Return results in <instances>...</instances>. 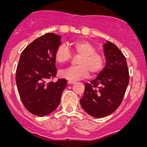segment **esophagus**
<instances>
[{
  "label": "esophagus",
  "instance_id": "obj_1",
  "mask_svg": "<svg viewBox=\"0 0 147 147\" xmlns=\"http://www.w3.org/2000/svg\"><path fill=\"white\" fill-rule=\"evenodd\" d=\"M76 82L75 81H73V80H68L67 81V84H75Z\"/></svg>",
  "mask_w": 147,
  "mask_h": 147
}]
</instances>
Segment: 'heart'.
<instances>
[{
    "label": "heart",
    "instance_id": "heart-1",
    "mask_svg": "<svg viewBox=\"0 0 147 147\" xmlns=\"http://www.w3.org/2000/svg\"><path fill=\"white\" fill-rule=\"evenodd\" d=\"M76 55L80 57L78 65L71 66L59 71V77L70 80H78L87 77L90 71L92 75L98 74L104 65V56L96 52V48L89 41L84 39L78 40L71 44ZM71 57V51L65 44H61L55 51L56 61L63 63Z\"/></svg>",
    "mask_w": 147,
    "mask_h": 147
}]
</instances>
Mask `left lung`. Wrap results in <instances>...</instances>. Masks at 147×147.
<instances>
[{
  "label": "left lung",
  "mask_w": 147,
  "mask_h": 147,
  "mask_svg": "<svg viewBox=\"0 0 147 147\" xmlns=\"http://www.w3.org/2000/svg\"><path fill=\"white\" fill-rule=\"evenodd\" d=\"M106 65L95 79L85 84L80 104L94 118H103L114 112L123 100L129 82L126 58L110 41L103 45Z\"/></svg>",
  "instance_id": "1"
}]
</instances>
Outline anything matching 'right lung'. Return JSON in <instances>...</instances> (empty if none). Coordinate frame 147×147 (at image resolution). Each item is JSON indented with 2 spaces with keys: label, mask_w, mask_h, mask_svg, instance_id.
I'll return each instance as SVG.
<instances>
[{
  "label": "right lung",
  "mask_w": 147,
  "mask_h": 147,
  "mask_svg": "<svg viewBox=\"0 0 147 147\" xmlns=\"http://www.w3.org/2000/svg\"><path fill=\"white\" fill-rule=\"evenodd\" d=\"M61 39L52 33L42 35L30 43L20 57L16 74L18 92L26 109L36 116L53 112L67 85L65 79L47 82L57 73L55 51Z\"/></svg>",
  "instance_id": "right-lung-1"
}]
</instances>
